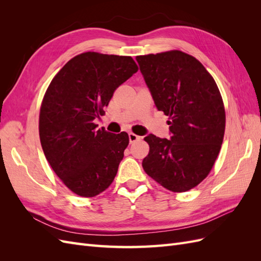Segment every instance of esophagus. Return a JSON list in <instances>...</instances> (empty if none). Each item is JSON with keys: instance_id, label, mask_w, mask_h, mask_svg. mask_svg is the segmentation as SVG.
<instances>
[{"instance_id": "1", "label": "esophagus", "mask_w": 261, "mask_h": 261, "mask_svg": "<svg viewBox=\"0 0 261 261\" xmlns=\"http://www.w3.org/2000/svg\"><path fill=\"white\" fill-rule=\"evenodd\" d=\"M128 138H129V143H130V144L135 143V141H137V140L140 139V137L137 136L136 134H134V133H129V134H128Z\"/></svg>"}]
</instances>
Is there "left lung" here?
Returning <instances> with one entry per match:
<instances>
[{"mask_svg":"<svg viewBox=\"0 0 261 261\" xmlns=\"http://www.w3.org/2000/svg\"><path fill=\"white\" fill-rule=\"evenodd\" d=\"M154 105L169 116L171 138L145 137L147 174L183 193L208 176L222 145L225 110L218 86L196 58L179 50L136 57Z\"/></svg>","mask_w":261,"mask_h":261,"instance_id":"obj_1","label":"left lung"}]
</instances>
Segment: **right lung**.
Segmentation results:
<instances>
[{
	"label": "right lung",
	"instance_id": "1",
	"mask_svg": "<svg viewBox=\"0 0 261 261\" xmlns=\"http://www.w3.org/2000/svg\"><path fill=\"white\" fill-rule=\"evenodd\" d=\"M138 70L130 57L85 52L69 60L46 89L39 136L46 160L64 185L94 197L112 184L128 146L127 133L97 129L114 91Z\"/></svg>",
	"mask_w": 261,
	"mask_h": 261
}]
</instances>
